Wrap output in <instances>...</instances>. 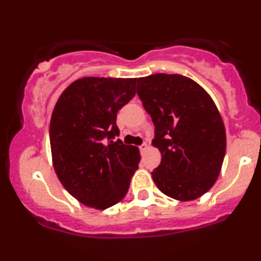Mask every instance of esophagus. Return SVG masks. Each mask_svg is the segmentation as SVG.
I'll use <instances>...</instances> for the list:
<instances>
[{
  "label": "esophagus",
  "instance_id": "1",
  "mask_svg": "<svg viewBox=\"0 0 261 261\" xmlns=\"http://www.w3.org/2000/svg\"><path fill=\"white\" fill-rule=\"evenodd\" d=\"M139 148H140L141 153H143V152H145V151H146V149H147V148H148V145H147V143H146V142H143V143H142V145H141Z\"/></svg>",
  "mask_w": 261,
  "mask_h": 261
}]
</instances>
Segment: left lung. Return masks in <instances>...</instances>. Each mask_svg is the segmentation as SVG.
I'll use <instances>...</instances> for the list:
<instances>
[{
  "mask_svg": "<svg viewBox=\"0 0 261 261\" xmlns=\"http://www.w3.org/2000/svg\"><path fill=\"white\" fill-rule=\"evenodd\" d=\"M139 94L154 125L161 164L151 173L167 196L190 201L217 180L226 153V130L208 93L181 74L155 73L137 80Z\"/></svg>",
  "mask_w": 261,
  "mask_h": 261,
  "instance_id": "1",
  "label": "left lung"
}]
</instances>
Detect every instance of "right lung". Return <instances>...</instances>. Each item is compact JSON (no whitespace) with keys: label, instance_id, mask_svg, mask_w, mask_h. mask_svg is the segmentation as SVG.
I'll list each match as a JSON object with an SVG mask.
<instances>
[{"label":"right lung","instance_id":"1","mask_svg":"<svg viewBox=\"0 0 261 261\" xmlns=\"http://www.w3.org/2000/svg\"><path fill=\"white\" fill-rule=\"evenodd\" d=\"M136 79L85 77L60 95L50 120L53 164L64 188L83 205L106 210L126 195L139 148L114 141L116 114L136 94Z\"/></svg>","mask_w":261,"mask_h":261}]
</instances>
